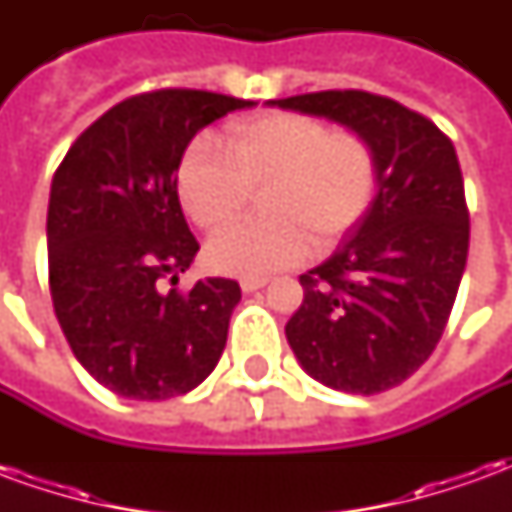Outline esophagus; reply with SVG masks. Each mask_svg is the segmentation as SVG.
Wrapping results in <instances>:
<instances>
[{
    "mask_svg": "<svg viewBox=\"0 0 512 512\" xmlns=\"http://www.w3.org/2000/svg\"><path fill=\"white\" fill-rule=\"evenodd\" d=\"M268 285V277H244L241 279V290L244 293H255V290L266 288Z\"/></svg>",
    "mask_w": 512,
    "mask_h": 512,
    "instance_id": "esophagus-1",
    "label": "esophagus"
}]
</instances>
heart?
<instances>
[{
    "mask_svg": "<svg viewBox=\"0 0 512 512\" xmlns=\"http://www.w3.org/2000/svg\"><path fill=\"white\" fill-rule=\"evenodd\" d=\"M233 164L194 150L180 161L178 197L191 222L216 230L262 194L268 219L216 233L205 257L233 277H266L329 249L362 222L378 186V156L359 131H332L323 120L277 112L227 131Z\"/></svg>",
    "mask_w": 512,
    "mask_h": 512,
    "instance_id": "1",
    "label": "heart"
}]
</instances>
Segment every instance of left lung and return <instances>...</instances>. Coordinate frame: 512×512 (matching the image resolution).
Wrapping results in <instances>:
<instances>
[{
    "label": "left lung",
    "mask_w": 512,
    "mask_h": 512,
    "mask_svg": "<svg viewBox=\"0 0 512 512\" xmlns=\"http://www.w3.org/2000/svg\"><path fill=\"white\" fill-rule=\"evenodd\" d=\"M367 136L378 197L323 266L301 274L304 301L285 326L315 381L378 395L428 362L450 321L469 255V208L450 136L384 95L323 90L274 101Z\"/></svg>",
    "instance_id": "1"
}]
</instances>
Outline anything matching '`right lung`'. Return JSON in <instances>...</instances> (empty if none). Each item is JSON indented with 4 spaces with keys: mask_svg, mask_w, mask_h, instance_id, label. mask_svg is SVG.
Returning <instances> with one entry per match:
<instances>
[{
    "mask_svg": "<svg viewBox=\"0 0 512 512\" xmlns=\"http://www.w3.org/2000/svg\"><path fill=\"white\" fill-rule=\"evenodd\" d=\"M255 106L208 90L131 95L76 136L49 197V288L73 356L115 395L167 400L211 376L227 343L235 279L178 277L197 255L178 178L194 134Z\"/></svg>",
    "mask_w": 512,
    "mask_h": 512,
    "instance_id": "obj_1",
    "label": "right lung"
}]
</instances>
